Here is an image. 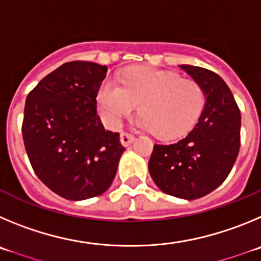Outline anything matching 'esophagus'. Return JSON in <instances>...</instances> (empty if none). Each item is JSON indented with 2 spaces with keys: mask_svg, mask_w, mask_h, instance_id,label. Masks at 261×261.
<instances>
[{
  "mask_svg": "<svg viewBox=\"0 0 261 261\" xmlns=\"http://www.w3.org/2000/svg\"><path fill=\"white\" fill-rule=\"evenodd\" d=\"M134 139H135V136H134L133 134L125 133V131H122L121 133V144L122 145L127 147L128 144H131V143L134 142Z\"/></svg>",
  "mask_w": 261,
  "mask_h": 261,
  "instance_id": "esophagus-1",
  "label": "esophagus"
}]
</instances>
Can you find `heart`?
<instances>
[{
  "instance_id": "heart-1",
  "label": "heart",
  "mask_w": 261,
  "mask_h": 261,
  "mask_svg": "<svg viewBox=\"0 0 261 261\" xmlns=\"http://www.w3.org/2000/svg\"><path fill=\"white\" fill-rule=\"evenodd\" d=\"M97 101L110 127L119 126L139 104V125L163 139L189 133L205 105V93L198 82L175 72L134 67L122 75L121 86L102 82Z\"/></svg>"
}]
</instances>
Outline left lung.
<instances>
[{"label":"left lung","instance_id":"8db88e82","mask_svg":"<svg viewBox=\"0 0 261 261\" xmlns=\"http://www.w3.org/2000/svg\"><path fill=\"white\" fill-rule=\"evenodd\" d=\"M205 93L198 123L173 144H154L148 169L161 191L175 198H203L229 175L241 145V112L224 79L204 67L180 65Z\"/></svg>","mask_w":261,"mask_h":261}]
</instances>
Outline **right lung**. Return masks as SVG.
<instances>
[{
  "label": "right lung",
  "instance_id": "1",
  "mask_svg": "<svg viewBox=\"0 0 261 261\" xmlns=\"http://www.w3.org/2000/svg\"><path fill=\"white\" fill-rule=\"evenodd\" d=\"M108 67L72 61L48 74L28 93L22 134L40 180L67 200L104 194L125 147L105 130L96 96Z\"/></svg>",
  "mask_w": 261,
  "mask_h": 261
}]
</instances>
